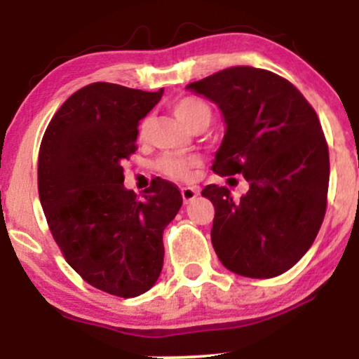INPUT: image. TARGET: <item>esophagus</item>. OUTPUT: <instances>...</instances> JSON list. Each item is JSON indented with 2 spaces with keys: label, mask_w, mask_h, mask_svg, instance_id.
Returning <instances> with one entry per match:
<instances>
[{
  "label": "esophagus",
  "mask_w": 359,
  "mask_h": 359,
  "mask_svg": "<svg viewBox=\"0 0 359 359\" xmlns=\"http://www.w3.org/2000/svg\"><path fill=\"white\" fill-rule=\"evenodd\" d=\"M180 192H182V199L185 204H189L191 201H194L197 196H199V189L196 187H182L180 189Z\"/></svg>",
  "instance_id": "1"
}]
</instances>
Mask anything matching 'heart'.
Returning a JSON list of instances; mask_svg holds the SVG:
<instances>
[{
  "label": "heart",
  "mask_w": 359,
  "mask_h": 359,
  "mask_svg": "<svg viewBox=\"0 0 359 359\" xmlns=\"http://www.w3.org/2000/svg\"><path fill=\"white\" fill-rule=\"evenodd\" d=\"M172 111L184 125L191 130L211 121V108L199 97L185 96L177 100L172 104ZM148 130V119H143L140 125V137H145ZM201 165V158L197 155H163L156 160V170L163 175L175 180H189L194 175V170Z\"/></svg>",
  "instance_id": "b5f03b06"
}]
</instances>
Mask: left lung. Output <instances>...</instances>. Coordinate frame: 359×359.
<instances>
[{"label":"left lung","mask_w":359,"mask_h":359,"mask_svg":"<svg viewBox=\"0 0 359 359\" xmlns=\"http://www.w3.org/2000/svg\"><path fill=\"white\" fill-rule=\"evenodd\" d=\"M187 89L224 116L212 170L250 184L240 199L226 187H204L214 205V251L243 277H277L306 255L324 221L329 150L319 118L292 82L265 69H224Z\"/></svg>","instance_id":"1"}]
</instances>
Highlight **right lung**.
<instances>
[{
	"label": "right lung",
	"instance_id": "obj_1",
	"mask_svg": "<svg viewBox=\"0 0 359 359\" xmlns=\"http://www.w3.org/2000/svg\"><path fill=\"white\" fill-rule=\"evenodd\" d=\"M162 94L93 82L60 106L40 143L39 196L53 240L82 280L123 299L155 285L163 229L182 205L179 187L158 177L142 197L123 185L140 119Z\"/></svg>",
	"mask_w": 359,
	"mask_h": 359
}]
</instances>
